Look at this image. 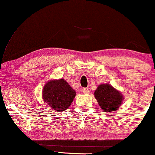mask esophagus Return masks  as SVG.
<instances>
[{
    "label": "esophagus",
    "mask_w": 155,
    "mask_h": 155,
    "mask_svg": "<svg viewBox=\"0 0 155 155\" xmlns=\"http://www.w3.org/2000/svg\"><path fill=\"white\" fill-rule=\"evenodd\" d=\"M81 91H82L84 94H89V93H90V90H89L87 88H83L82 90H81Z\"/></svg>",
    "instance_id": "obj_1"
}]
</instances>
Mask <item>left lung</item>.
<instances>
[{"instance_id": "obj_1", "label": "left lung", "mask_w": 155, "mask_h": 155, "mask_svg": "<svg viewBox=\"0 0 155 155\" xmlns=\"http://www.w3.org/2000/svg\"><path fill=\"white\" fill-rule=\"evenodd\" d=\"M94 95L101 109L110 113L117 111L124 100L122 92L107 83L98 85Z\"/></svg>"}]
</instances>
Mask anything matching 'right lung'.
Returning a JSON list of instances; mask_svg holds the SVG:
<instances>
[{
	"label": "right lung",
	"mask_w": 155,
	"mask_h": 155,
	"mask_svg": "<svg viewBox=\"0 0 155 155\" xmlns=\"http://www.w3.org/2000/svg\"><path fill=\"white\" fill-rule=\"evenodd\" d=\"M76 91L63 79L47 81L42 90V98L54 111H63L72 104Z\"/></svg>",
	"instance_id": "obj_1"
}]
</instances>
